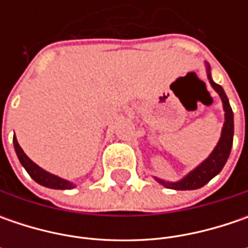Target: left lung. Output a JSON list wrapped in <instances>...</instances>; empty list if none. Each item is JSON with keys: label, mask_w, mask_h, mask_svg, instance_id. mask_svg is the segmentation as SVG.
<instances>
[{"label": "left lung", "mask_w": 248, "mask_h": 248, "mask_svg": "<svg viewBox=\"0 0 248 248\" xmlns=\"http://www.w3.org/2000/svg\"><path fill=\"white\" fill-rule=\"evenodd\" d=\"M207 77H208V81L211 84V87L221 96L222 105H224L225 123L224 127H222V132H221V138L218 140L214 150L211 152V155L205 158L200 166H197L193 171H190L187 175L184 176L181 181H178V182H166L163 179L155 178L158 184H161L168 189L193 190V189H199V187L204 186L215 175H218L221 172V170L224 168L225 163H226V160L231 155V149H232V143H233V111H232L228 96H226L225 91L222 90V87L213 81L208 64H207Z\"/></svg>", "instance_id": "obj_1"}]
</instances>
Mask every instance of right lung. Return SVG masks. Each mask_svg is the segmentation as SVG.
Returning a JSON list of instances; mask_svg holds the SVG:
<instances>
[{
	"mask_svg": "<svg viewBox=\"0 0 248 248\" xmlns=\"http://www.w3.org/2000/svg\"><path fill=\"white\" fill-rule=\"evenodd\" d=\"M14 146L19 161L22 163V166L27 171V174L31 176L37 184L45 186V187H51V189H72V187H74V185L70 181H66L63 178L53 175L51 172L43 170L41 167L37 166L34 161H31L30 158L26 156V153L23 152V149L20 148V145L17 143L16 137H14Z\"/></svg>",
	"mask_w": 248,
	"mask_h": 248,
	"instance_id": "right-lung-1",
	"label": "right lung"
}]
</instances>
